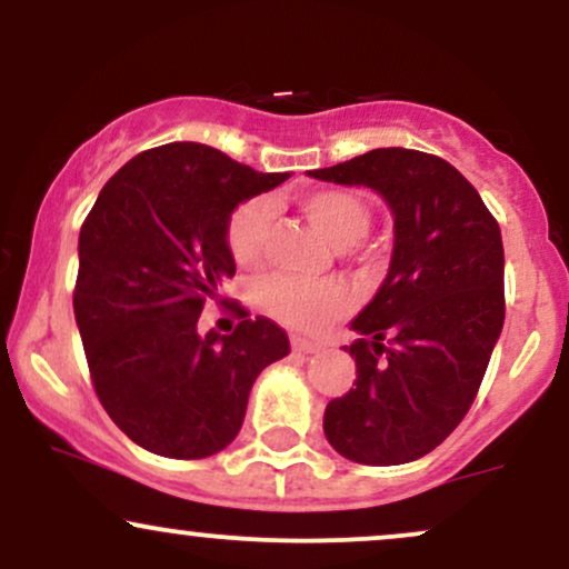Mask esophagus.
I'll return each instance as SVG.
<instances>
[{
  "label": "esophagus",
  "mask_w": 569,
  "mask_h": 569,
  "mask_svg": "<svg viewBox=\"0 0 569 569\" xmlns=\"http://www.w3.org/2000/svg\"><path fill=\"white\" fill-rule=\"evenodd\" d=\"M323 345L316 342V339H305V337H291V350L293 352H321Z\"/></svg>",
  "instance_id": "obj_1"
}]
</instances>
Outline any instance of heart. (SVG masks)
<instances>
[{"label": "heart", "instance_id": "heart-1", "mask_svg": "<svg viewBox=\"0 0 569 569\" xmlns=\"http://www.w3.org/2000/svg\"><path fill=\"white\" fill-rule=\"evenodd\" d=\"M299 208L337 248H356L367 238L371 227V208L363 198L350 189H312L302 194ZM272 211L270 202L251 198L240 202L227 219V248L234 264L253 270L262 264L267 240H270ZM257 305L270 318L297 331H318L329 326L352 307V293L342 280H299L291 276H270L257 286Z\"/></svg>", "mask_w": 569, "mask_h": 569}]
</instances>
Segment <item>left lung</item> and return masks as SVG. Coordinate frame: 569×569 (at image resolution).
<instances>
[{
	"mask_svg": "<svg viewBox=\"0 0 569 569\" xmlns=\"http://www.w3.org/2000/svg\"><path fill=\"white\" fill-rule=\"evenodd\" d=\"M312 179L377 189L393 208L388 278L345 345L356 382L331 398L323 433L363 466L433 452L471 409L506 321L502 238L471 181L417 149H371Z\"/></svg>",
	"mask_w": 569,
	"mask_h": 569,
	"instance_id": "obj_1",
	"label": "left lung"
}]
</instances>
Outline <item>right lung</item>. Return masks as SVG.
Instances as JSON below:
<instances>
[{
    "label": "right lung",
    "instance_id": "right-lung-1",
    "mask_svg": "<svg viewBox=\"0 0 569 569\" xmlns=\"http://www.w3.org/2000/svg\"><path fill=\"white\" fill-rule=\"evenodd\" d=\"M289 173H257L206 143L136 154L82 221L74 318L90 382L114 426L173 460L217 455L238 436L259 371L289 356L270 318L227 310L232 335H198L202 305L234 276L227 219Z\"/></svg>",
    "mask_w": 569,
    "mask_h": 569
}]
</instances>
